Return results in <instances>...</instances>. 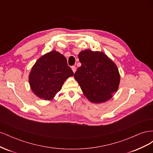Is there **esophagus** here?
<instances>
[{
	"mask_svg": "<svg viewBox=\"0 0 153 153\" xmlns=\"http://www.w3.org/2000/svg\"><path fill=\"white\" fill-rule=\"evenodd\" d=\"M71 69H72V70H73V73H75V72L76 71V67H75V66H71Z\"/></svg>",
	"mask_w": 153,
	"mask_h": 153,
	"instance_id": "esophagus-1",
	"label": "esophagus"
}]
</instances>
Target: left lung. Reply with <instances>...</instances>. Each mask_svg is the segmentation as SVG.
I'll return each mask as SVG.
<instances>
[{"mask_svg":"<svg viewBox=\"0 0 153 153\" xmlns=\"http://www.w3.org/2000/svg\"><path fill=\"white\" fill-rule=\"evenodd\" d=\"M82 65L74 76L86 98L100 103L112 98L117 91L120 75L117 67L106 55L100 52L85 50L78 55Z\"/></svg>","mask_w":153,"mask_h":153,"instance_id":"obj_1","label":"left lung"}]
</instances>
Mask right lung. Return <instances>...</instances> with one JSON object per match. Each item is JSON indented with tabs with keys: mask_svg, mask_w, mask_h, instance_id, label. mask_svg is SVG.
<instances>
[{
	"mask_svg": "<svg viewBox=\"0 0 153 153\" xmlns=\"http://www.w3.org/2000/svg\"><path fill=\"white\" fill-rule=\"evenodd\" d=\"M73 74L66 57L53 50L37 61L30 73L29 84L37 96L50 100L61 91L67 78Z\"/></svg>",
	"mask_w": 153,
	"mask_h": 153,
	"instance_id": "right-lung-1",
	"label": "right lung"
}]
</instances>
